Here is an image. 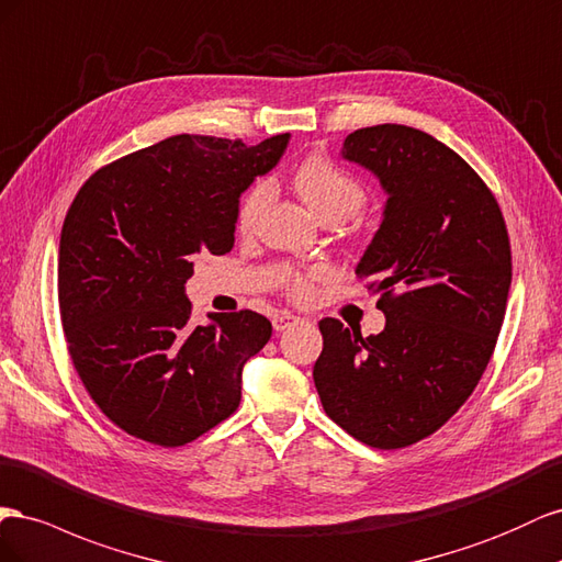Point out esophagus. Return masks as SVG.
I'll return each instance as SVG.
<instances>
[{
	"mask_svg": "<svg viewBox=\"0 0 562 562\" xmlns=\"http://www.w3.org/2000/svg\"><path fill=\"white\" fill-rule=\"evenodd\" d=\"M303 317H299V315H294V313H278L276 317H272V327H276V331H284V329H290V327H294V325H299Z\"/></svg>",
	"mask_w": 562,
	"mask_h": 562,
	"instance_id": "esophagus-1",
	"label": "esophagus"
}]
</instances>
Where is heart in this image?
I'll list each match as a JSON object with an SVG mask.
<instances>
[{
    "instance_id": "1",
    "label": "heart",
    "mask_w": 562,
    "mask_h": 562,
    "mask_svg": "<svg viewBox=\"0 0 562 562\" xmlns=\"http://www.w3.org/2000/svg\"><path fill=\"white\" fill-rule=\"evenodd\" d=\"M292 181L303 202H306L323 221L329 216H339L344 221L356 216L367 200L364 188L356 176H350L346 169H341L339 165L331 162L329 157H323V155H313L308 159H303V162L294 169ZM270 200H272V183L268 179L254 181L243 192V198H239L237 228L243 233H251L256 228V223L261 221ZM311 278L313 276L292 272L290 280H286V290H290V294L296 299H306L311 294Z\"/></svg>"
}]
</instances>
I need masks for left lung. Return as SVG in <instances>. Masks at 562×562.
Segmentation results:
<instances>
[{"instance_id": "8db88e82", "label": "left lung", "mask_w": 562, "mask_h": 562, "mask_svg": "<svg viewBox=\"0 0 562 562\" xmlns=\"http://www.w3.org/2000/svg\"><path fill=\"white\" fill-rule=\"evenodd\" d=\"M341 157L370 169L389 195L356 268L381 294L386 327L362 336L319 319L313 379L331 422L397 450L436 432L483 376L506 313L508 231L485 181L426 132L367 126L346 136Z\"/></svg>"}]
</instances>
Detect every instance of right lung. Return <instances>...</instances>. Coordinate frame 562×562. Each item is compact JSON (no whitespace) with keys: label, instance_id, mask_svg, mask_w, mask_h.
I'll return each mask as SVG.
<instances>
[{"label":"right lung","instance_id":"1","mask_svg":"<svg viewBox=\"0 0 562 562\" xmlns=\"http://www.w3.org/2000/svg\"><path fill=\"white\" fill-rule=\"evenodd\" d=\"M259 146L179 134L89 176L60 231L58 303L75 370L108 419L179 447L237 409L243 367L272 334L254 311L190 323L198 254L233 249L239 195L280 162Z\"/></svg>","mask_w":562,"mask_h":562}]
</instances>
